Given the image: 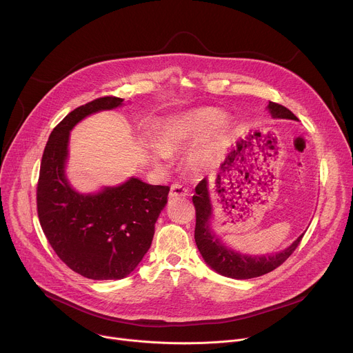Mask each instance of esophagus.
<instances>
[{
	"label": "esophagus",
	"instance_id": "1",
	"mask_svg": "<svg viewBox=\"0 0 353 353\" xmlns=\"http://www.w3.org/2000/svg\"><path fill=\"white\" fill-rule=\"evenodd\" d=\"M188 195V190L185 187H183L181 184L179 183H174L170 185V192H169V196L170 198H177V196H185Z\"/></svg>",
	"mask_w": 353,
	"mask_h": 353
}]
</instances>
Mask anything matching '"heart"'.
Instances as JSON below:
<instances>
[{
  "mask_svg": "<svg viewBox=\"0 0 353 353\" xmlns=\"http://www.w3.org/2000/svg\"><path fill=\"white\" fill-rule=\"evenodd\" d=\"M229 124L222 112L212 108L195 109L170 116L157 130V143L148 145V152L157 163L163 165L169 155L198 143L191 149L188 163L194 170L212 168L222 157Z\"/></svg>",
  "mask_w": 353,
  "mask_h": 353,
  "instance_id": "b5f03b06",
  "label": "heart"
}]
</instances>
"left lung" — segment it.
<instances>
[{"label":"left lung","mask_w":353,"mask_h":353,"mask_svg":"<svg viewBox=\"0 0 353 353\" xmlns=\"http://www.w3.org/2000/svg\"><path fill=\"white\" fill-rule=\"evenodd\" d=\"M268 110L274 119L297 120L289 109L275 102H270ZM192 204L195 208L194 239L199 253L212 270L228 278L250 279L274 271L290 257L305 234L299 236L297 240H294L286 250L272 256H243L223 245L211 229L212 205L210 201L207 179H203L196 184L195 194L192 195Z\"/></svg>","instance_id":"1"}]
</instances>
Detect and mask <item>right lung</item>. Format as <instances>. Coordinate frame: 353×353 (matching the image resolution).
Wrapping results in <instances>:
<instances>
[{
  "instance_id": "1",
  "label": "right lung",
  "mask_w": 353,
  "mask_h": 353,
  "mask_svg": "<svg viewBox=\"0 0 353 353\" xmlns=\"http://www.w3.org/2000/svg\"><path fill=\"white\" fill-rule=\"evenodd\" d=\"M123 102L105 96L67 114L50 134L37 181V215L50 245L74 272L96 281L121 279L135 270L152 244L170 190L135 177L97 194L70 185L64 172L70 131L86 116Z\"/></svg>"
}]
</instances>
